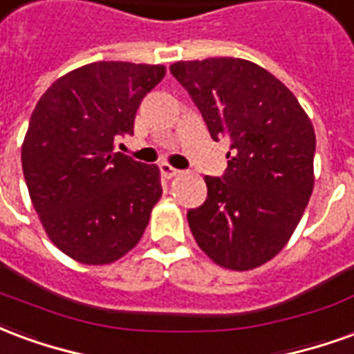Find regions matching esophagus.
I'll use <instances>...</instances> for the list:
<instances>
[{
  "instance_id": "esophagus-1",
  "label": "esophagus",
  "mask_w": 354,
  "mask_h": 354,
  "mask_svg": "<svg viewBox=\"0 0 354 354\" xmlns=\"http://www.w3.org/2000/svg\"><path fill=\"white\" fill-rule=\"evenodd\" d=\"M161 174L165 178H174V176H178V174H180V170L178 169H174V167H172V165H169V162H162L161 165Z\"/></svg>"
}]
</instances>
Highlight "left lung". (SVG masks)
<instances>
[{"label": "left lung", "mask_w": 354, "mask_h": 354, "mask_svg": "<svg viewBox=\"0 0 354 354\" xmlns=\"http://www.w3.org/2000/svg\"><path fill=\"white\" fill-rule=\"evenodd\" d=\"M170 73L189 93L214 140L230 138L222 178L187 212L197 245L223 269L250 271L286 246L315 185V129L273 73L245 58L180 60Z\"/></svg>", "instance_id": "left-lung-1"}]
</instances>
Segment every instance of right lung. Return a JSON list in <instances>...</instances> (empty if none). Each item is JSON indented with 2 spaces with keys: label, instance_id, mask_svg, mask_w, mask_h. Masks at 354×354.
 <instances>
[{
  "label": "right lung",
  "instance_id": "obj_1",
  "mask_svg": "<svg viewBox=\"0 0 354 354\" xmlns=\"http://www.w3.org/2000/svg\"><path fill=\"white\" fill-rule=\"evenodd\" d=\"M161 64L93 62L58 77L32 111L22 170L47 237L85 266L131 252L161 199V170L115 151Z\"/></svg>",
  "mask_w": 354,
  "mask_h": 354
}]
</instances>
